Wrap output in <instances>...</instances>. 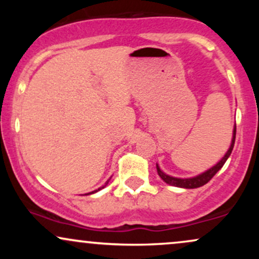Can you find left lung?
<instances>
[{
	"mask_svg": "<svg viewBox=\"0 0 259 259\" xmlns=\"http://www.w3.org/2000/svg\"><path fill=\"white\" fill-rule=\"evenodd\" d=\"M235 136H236V124L234 125L231 144H230V147H229V150L227 151V153L223 156V158L219 160L217 164L213 165V167H210L209 169H207V170L203 171V173L196 175V177H191V178H175V177H171V175L165 174L164 171L159 168V165L156 164L157 173H158L160 179L164 181V183H167L168 185H171V186L181 187V189H197V187L203 186L204 184H207L208 181L214 177V175L217 174V171L221 170L223 165H224L225 162H227V159L230 157L231 152H233L234 144H235Z\"/></svg>",
	"mask_w": 259,
	"mask_h": 259,
	"instance_id": "left-lung-1",
	"label": "left lung"
}]
</instances>
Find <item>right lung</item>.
<instances>
[{
  "instance_id": "1",
  "label": "right lung",
  "mask_w": 259,
  "mask_h": 259,
  "mask_svg": "<svg viewBox=\"0 0 259 259\" xmlns=\"http://www.w3.org/2000/svg\"><path fill=\"white\" fill-rule=\"evenodd\" d=\"M111 178H112V177H111ZM111 178H109V179L106 181V184H105V185H103L102 187H100V189H97V190H94V191L89 192V194H85V195H92V194H95V192H97V191H100V190H102V189H103V187H106V185H107V184H108V181H109V180H111Z\"/></svg>"
}]
</instances>
